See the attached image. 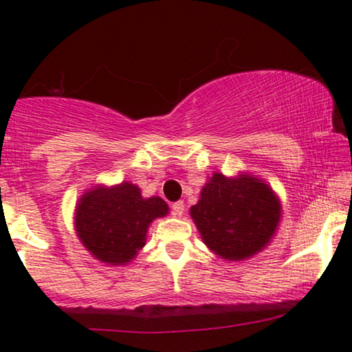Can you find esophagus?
I'll return each instance as SVG.
<instances>
[{
	"label": "esophagus",
	"instance_id": "esophagus-1",
	"mask_svg": "<svg viewBox=\"0 0 352 352\" xmlns=\"http://www.w3.org/2000/svg\"><path fill=\"white\" fill-rule=\"evenodd\" d=\"M184 212H185V204L182 200H179V201H175V204H172V213L175 217H182L184 215Z\"/></svg>",
	"mask_w": 352,
	"mask_h": 352
}]
</instances>
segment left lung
<instances>
[{"label": "left lung", "mask_w": 352, "mask_h": 352, "mask_svg": "<svg viewBox=\"0 0 352 352\" xmlns=\"http://www.w3.org/2000/svg\"><path fill=\"white\" fill-rule=\"evenodd\" d=\"M190 217L213 253L241 261L270 243L280 223L281 204L263 180L250 173L233 179L213 173Z\"/></svg>", "instance_id": "1"}]
</instances>
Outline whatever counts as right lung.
<instances>
[{"label":"right lung","instance_id":"obj_1","mask_svg":"<svg viewBox=\"0 0 352 352\" xmlns=\"http://www.w3.org/2000/svg\"><path fill=\"white\" fill-rule=\"evenodd\" d=\"M168 205L160 197L144 199L140 188L122 182L84 193L76 207V232L89 253L107 265H125L144 248L147 228L165 217Z\"/></svg>","mask_w":352,"mask_h":352}]
</instances>
